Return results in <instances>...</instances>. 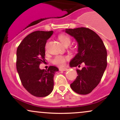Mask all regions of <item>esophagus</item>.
I'll return each instance as SVG.
<instances>
[{
    "instance_id": "obj_1",
    "label": "esophagus",
    "mask_w": 120,
    "mask_h": 120,
    "mask_svg": "<svg viewBox=\"0 0 120 120\" xmlns=\"http://www.w3.org/2000/svg\"><path fill=\"white\" fill-rule=\"evenodd\" d=\"M68 69L66 68H59V71H65Z\"/></svg>"
}]
</instances>
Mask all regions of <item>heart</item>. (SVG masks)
Masks as SVG:
<instances>
[{"mask_svg": "<svg viewBox=\"0 0 120 120\" xmlns=\"http://www.w3.org/2000/svg\"><path fill=\"white\" fill-rule=\"evenodd\" d=\"M59 39L61 43L65 46H68L71 43V38L65 34H61V35H59ZM68 59L69 57L68 56L57 55L52 59V62L53 64L56 65L59 67H63L65 65L66 61Z\"/></svg>", "mask_w": 120, "mask_h": 120, "instance_id": "1", "label": "heart"}]
</instances>
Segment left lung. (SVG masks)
<instances>
[{
    "label": "left lung",
    "mask_w": 120,
    "mask_h": 120,
    "mask_svg": "<svg viewBox=\"0 0 120 120\" xmlns=\"http://www.w3.org/2000/svg\"><path fill=\"white\" fill-rule=\"evenodd\" d=\"M65 32L78 43V53L70 62L71 67H84L77 69L78 76L71 84L78 94L90 93L101 81L107 65V49L100 37L87 27L67 29Z\"/></svg>",
    "instance_id": "1"
}]
</instances>
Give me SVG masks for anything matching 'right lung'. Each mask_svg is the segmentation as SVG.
Listing matches in <instances>:
<instances>
[{"label": "right lung", "mask_w": 120, "mask_h": 120, "mask_svg": "<svg viewBox=\"0 0 120 120\" xmlns=\"http://www.w3.org/2000/svg\"><path fill=\"white\" fill-rule=\"evenodd\" d=\"M53 31H35L27 35L17 49L16 68L22 85L37 97L49 95L53 90V76L58 68L49 66L47 71L40 69L45 62V46Z\"/></svg>", "instance_id": "obj_1"}]
</instances>
